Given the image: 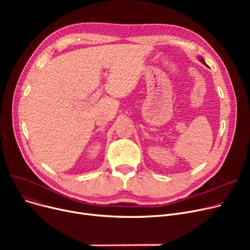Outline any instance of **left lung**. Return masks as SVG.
<instances>
[{"label": "left lung", "instance_id": "8db88e82", "mask_svg": "<svg viewBox=\"0 0 250 250\" xmlns=\"http://www.w3.org/2000/svg\"><path fill=\"white\" fill-rule=\"evenodd\" d=\"M200 61H201V62H203V63H205V64H206V65H207V63H206V62H205V60H204V59H203V58H200Z\"/></svg>", "mask_w": 250, "mask_h": 250}]
</instances>
